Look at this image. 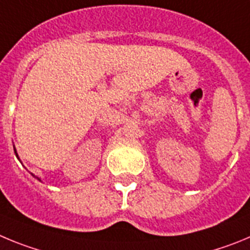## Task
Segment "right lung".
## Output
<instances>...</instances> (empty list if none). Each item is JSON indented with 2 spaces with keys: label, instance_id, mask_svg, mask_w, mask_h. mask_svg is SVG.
<instances>
[{
  "label": "right lung",
  "instance_id": "1",
  "mask_svg": "<svg viewBox=\"0 0 250 250\" xmlns=\"http://www.w3.org/2000/svg\"><path fill=\"white\" fill-rule=\"evenodd\" d=\"M15 153H16V157H17V158H19V154H17V152H16V149H15ZM19 159H20V158H19ZM32 175H33V174H32ZM33 177H35V175H33ZM35 178H37L38 181L41 182V178H38V177H35Z\"/></svg>",
  "mask_w": 250,
  "mask_h": 250
}]
</instances>
